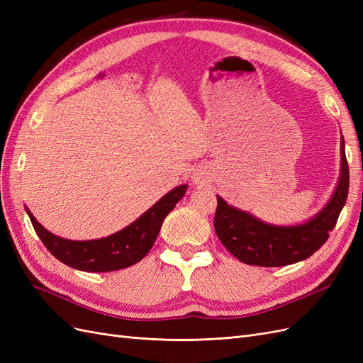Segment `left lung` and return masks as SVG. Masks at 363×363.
<instances>
[{
  "label": "left lung",
  "instance_id": "left-lung-1",
  "mask_svg": "<svg viewBox=\"0 0 363 363\" xmlns=\"http://www.w3.org/2000/svg\"><path fill=\"white\" fill-rule=\"evenodd\" d=\"M340 177L332 200L315 218L301 225L265 224L218 196L213 225L223 245L240 262L256 267H284L311 257L325 244L347 201L350 171L344 138L340 140Z\"/></svg>",
  "mask_w": 363,
  "mask_h": 363
}]
</instances>
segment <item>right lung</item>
I'll return each instance as SVG.
<instances>
[{"label": "right lung", "mask_w": 363, "mask_h": 363, "mask_svg": "<svg viewBox=\"0 0 363 363\" xmlns=\"http://www.w3.org/2000/svg\"><path fill=\"white\" fill-rule=\"evenodd\" d=\"M182 184L168 192L121 232L95 240H68L50 233L27 208L30 221L51 255L71 268L87 272H108L128 268L144 259L155 245L163 219L186 194Z\"/></svg>", "instance_id": "1"}]
</instances>
